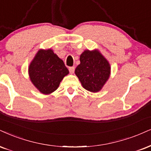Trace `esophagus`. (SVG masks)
<instances>
[{
    "label": "esophagus",
    "instance_id": "obj_1",
    "mask_svg": "<svg viewBox=\"0 0 151 151\" xmlns=\"http://www.w3.org/2000/svg\"><path fill=\"white\" fill-rule=\"evenodd\" d=\"M68 69H69V72H70V73H71V74H73L74 73V70H75V67H69V68H68Z\"/></svg>",
    "mask_w": 151,
    "mask_h": 151
}]
</instances>
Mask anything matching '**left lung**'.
<instances>
[{"mask_svg": "<svg viewBox=\"0 0 151 151\" xmlns=\"http://www.w3.org/2000/svg\"><path fill=\"white\" fill-rule=\"evenodd\" d=\"M80 61L75 73L83 87L91 92H99L111 75L109 62L98 50H85Z\"/></svg>", "mask_w": 151, "mask_h": 151, "instance_id": "obj_1", "label": "left lung"}]
</instances>
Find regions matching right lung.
Returning a JSON list of instances; mask_svg holds the SVG:
<instances>
[{
	"label": "right lung",
	"mask_w": 151,
	"mask_h": 151,
	"mask_svg": "<svg viewBox=\"0 0 151 151\" xmlns=\"http://www.w3.org/2000/svg\"><path fill=\"white\" fill-rule=\"evenodd\" d=\"M68 73L64 61L52 49L39 50L29 66L31 83L43 94L55 92Z\"/></svg>",
	"instance_id": "1"
}]
</instances>
